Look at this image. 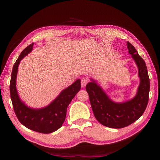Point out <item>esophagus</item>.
<instances>
[{
  "label": "esophagus",
  "instance_id": "34e87169",
  "mask_svg": "<svg viewBox=\"0 0 160 160\" xmlns=\"http://www.w3.org/2000/svg\"><path fill=\"white\" fill-rule=\"evenodd\" d=\"M88 79L87 78H83L81 79V87L82 88H85L86 86L87 83H88Z\"/></svg>",
  "mask_w": 160,
  "mask_h": 160
}]
</instances>
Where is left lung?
<instances>
[{
  "label": "left lung",
  "mask_w": 160,
  "mask_h": 160,
  "mask_svg": "<svg viewBox=\"0 0 160 160\" xmlns=\"http://www.w3.org/2000/svg\"><path fill=\"white\" fill-rule=\"evenodd\" d=\"M127 45L129 53L138 65L140 78L138 93L134 98L122 103H115L92 79L86 85L96 119L111 128H123L133 123L143 115L148 103L150 85L146 62L130 42H128Z\"/></svg>",
  "instance_id": "1"
}]
</instances>
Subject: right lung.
Returning <instances> with one entry per match:
<instances>
[{"mask_svg":"<svg viewBox=\"0 0 160 160\" xmlns=\"http://www.w3.org/2000/svg\"><path fill=\"white\" fill-rule=\"evenodd\" d=\"M34 43L24 49L13 65L10 83V94L14 113L24 126L41 133H49L59 129L65 122L67 109L72 99L81 89V80L77 79L46 108L35 109L28 108L19 99L16 89L18 67L23 57L29 53Z\"/></svg>","mask_w":160,"mask_h":160,"instance_id":"1","label":"right lung"}]
</instances>
